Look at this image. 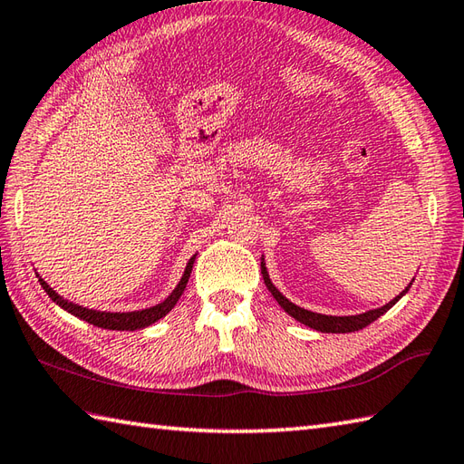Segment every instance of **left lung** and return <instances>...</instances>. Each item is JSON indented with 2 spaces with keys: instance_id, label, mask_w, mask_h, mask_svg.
<instances>
[{
  "instance_id": "1",
  "label": "left lung",
  "mask_w": 464,
  "mask_h": 464,
  "mask_svg": "<svg viewBox=\"0 0 464 464\" xmlns=\"http://www.w3.org/2000/svg\"><path fill=\"white\" fill-rule=\"evenodd\" d=\"M261 273H263L265 285H267V289L271 291L275 301H277L281 307L285 309V313H289L293 319H297L299 323L307 324V327H311L314 331H321V333H353V331H359L362 327H367V324H371L372 321H377L381 314L387 313L392 307V304H395L402 297V295L409 291V287L412 285L411 283L409 287L399 295V297H395V299L384 304V307H381V309L367 311V313H362V314H354V317H331V314H319V313H311L307 309H301V307H297V304H293L291 301L285 299L283 295L273 287V283L269 279L267 269H265V263L263 261H261Z\"/></svg>"
}]
</instances>
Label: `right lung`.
Wrapping results in <instances>:
<instances>
[{
  "label": "right lung",
  "instance_id": "right-lung-1",
  "mask_svg": "<svg viewBox=\"0 0 464 464\" xmlns=\"http://www.w3.org/2000/svg\"><path fill=\"white\" fill-rule=\"evenodd\" d=\"M193 261H195V257H191L189 263H187L183 277H181L179 285H177V289L169 295V297H167L163 303L155 304V307L143 309V311H135V313H103V311L85 309V307H80V304H73V303L63 301L52 287H49V285L44 279H39V283H42V287L45 289V293L49 295V297H52V301H55L59 307H63L65 311L75 314V317H80V319H83L87 323L95 324V327H102V329L135 331V329L150 327L151 323L160 321L161 317H165V314L175 307L177 301H179V297H181L185 287H187V281H189V275H191V269H193Z\"/></svg>",
  "mask_w": 464,
  "mask_h": 464
}]
</instances>
